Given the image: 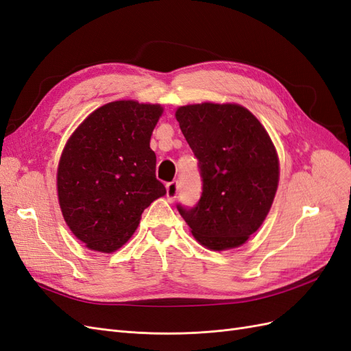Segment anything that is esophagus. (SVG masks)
Wrapping results in <instances>:
<instances>
[{
    "label": "esophagus",
    "instance_id": "34e87169",
    "mask_svg": "<svg viewBox=\"0 0 351 351\" xmlns=\"http://www.w3.org/2000/svg\"><path fill=\"white\" fill-rule=\"evenodd\" d=\"M177 193H178V184H177V182L168 183L167 184V199L169 202H173L177 197Z\"/></svg>",
    "mask_w": 351,
    "mask_h": 351
}]
</instances>
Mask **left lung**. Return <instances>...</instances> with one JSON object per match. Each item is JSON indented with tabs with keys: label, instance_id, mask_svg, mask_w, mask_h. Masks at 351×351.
Segmentation results:
<instances>
[{
	"label": "left lung",
	"instance_id": "obj_1",
	"mask_svg": "<svg viewBox=\"0 0 351 351\" xmlns=\"http://www.w3.org/2000/svg\"><path fill=\"white\" fill-rule=\"evenodd\" d=\"M176 119L204 180L197 205H178L180 215L206 249L240 247L272 206L280 182L277 149L262 123L239 104H189L177 108Z\"/></svg>",
	"mask_w": 351,
	"mask_h": 351
}]
</instances>
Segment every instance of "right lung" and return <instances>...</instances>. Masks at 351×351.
Returning <instances> with one entry per match:
<instances>
[{
    "label": "right lung",
    "instance_id": "right-lung-1",
    "mask_svg": "<svg viewBox=\"0 0 351 351\" xmlns=\"http://www.w3.org/2000/svg\"><path fill=\"white\" fill-rule=\"evenodd\" d=\"M162 112L159 104L108 102L69 137L57 168L58 204L67 227L89 250L123 247L142 212L167 193L149 146Z\"/></svg>",
    "mask_w": 351,
    "mask_h": 351
}]
</instances>
